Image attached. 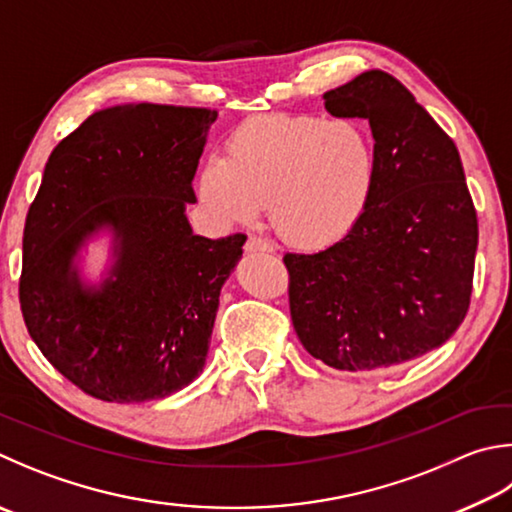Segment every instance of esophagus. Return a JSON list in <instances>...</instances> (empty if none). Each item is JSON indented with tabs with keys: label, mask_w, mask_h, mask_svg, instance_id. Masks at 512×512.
Masks as SVG:
<instances>
[{
	"label": "esophagus",
	"mask_w": 512,
	"mask_h": 512,
	"mask_svg": "<svg viewBox=\"0 0 512 512\" xmlns=\"http://www.w3.org/2000/svg\"><path fill=\"white\" fill-rule=\"evenodd\" d=\"M244 250H246V253H273V246L268 244V241L262 239V237L250 235V237L246 239Z\"/></svg>",
	"instance_id": "obj_1"
}]
</instances>
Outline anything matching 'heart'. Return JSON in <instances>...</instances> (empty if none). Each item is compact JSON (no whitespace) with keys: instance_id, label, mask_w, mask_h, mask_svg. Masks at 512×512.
<instances>
[{"instance_id":"obj_1","label":"heart","mask_w":512,"mask_h":512,"mask_svg":"<svg viewBox=\"0 0 512 512\" xmlns=\"http://www.w3.org/2000/svg\"><path fill=\"white\" fill-rule=\"evenodd\" d=\"M378 181L371 136L353 120L271 114L250 118L221 159L197 176V192L219 224H248L268 203L286 244L324 248L345 239L369 208Z\"/></svg>"}]
</instances>
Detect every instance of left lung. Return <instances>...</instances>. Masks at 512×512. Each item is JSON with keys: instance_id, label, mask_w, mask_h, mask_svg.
I'll use <instances>...</instances> for the list:
<instances>
[{"instance_id": "left-lung-1", "label": "left lung", "mask_w": 512, "mask_h": 512, "mask_svg": "<svg viewBox=\"0 0 512 512\" xmlns=\"http://www.w3.org/2000/svg\"><path fill=\"white\" fill-rule=\"evenodd\" d=\"M322 98L331 116L369 120L378 181L345 239L284 255L293 327L333 369L401 365L441 347L468 313L479 228L466 174L452 138L389 73L365 71Z\"/></svg>"}]
</instances>
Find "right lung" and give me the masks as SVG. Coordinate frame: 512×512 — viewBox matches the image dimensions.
Segmentation results:
<instances>
[{
	"instance_id": "add662e5",
	"label": "right lung",
	"mask_w": 512,
	"mask_h": 512,
	"mask_svg": "<svg viewBox=\"0 0 512 512\" xmlns=\"http://www.w3.org/2000/svg\"><path fill=\"white\" fill-rule=\"evenodd\" d=\"M217 111L138 102L91 114L51 152L24 228L20 306L44 358L82 392L145 403L206 365L219 293L246 235H194L185 203ZM100 231L112 266L87 285L79 250Z\"/></svg>"
}]
</instances>
